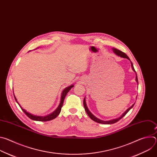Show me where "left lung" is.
Listing matches in <instances>:
<instances>
[{
  "label": "left lung",
  "mask_w": 157,
  "mask_h": 157,
  "mask_svg": "<svg viewBox=\"0 0 157 157\" xmlns=\"http://www.w3.org/2000/svg\"><path fill=\"white\" fill-rule=\"evenodd\" d=\"M113 52H114V53H115V54H116L117 55H118V56H121V57H122V58H127V59H129L130 60V59H129V58H128V56L125 53H124V52H121V51H120V50H117V48H113ZM131 62V61H130ZM131 66H132V69H133V71H135L136 72V71H135V69H134V68H133V64H132V63L131 62ZM136 81L137 82V83H138V79H137V74H136ZM83 104H84V109H85V110H86V113L87 114V115L89 116V117H90L93 121H95V122H98V123H99V124H114V123H116V122H118L119 120H121L124 116H125V115H126V114L128 113V112L130 110V109H131L132 107H133V106L134 105V104H133L130 107H129L128 109H127L126 110V111L125 112H124V113L122 114V115L120 117H119V118H117V119H113V120H110V121H102V120H101V119H98V118H97L96 117H95L90 111L89 110V109H88V108H87V105H86V99H85V98H84V101H83Z\"/></svg>",
  "instance_id": "1"
}]
</instances>
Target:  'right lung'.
Wrapping results in <instances>:
<instances>
[{
	"mask_svg": "<svg viewBox=\"0 0 157 157\" xmlns=\"http://www.w3.org/2000/svg\"><path fill=\"white\" fill-rule=\"evenodd\" d=\"M74 85H71L68 87H67L66 88H65L64 90L62 92V94H61V101H60V103L58 107V108L53 112V113H52V114L48 115V116H35L33 114H32L29 113H28V112H27L25 109H24L23 108H22L20 105L19 104V103L17 102V100L16 99V98L14 96V98H15V99L16 101V102L18 103V104L19 105V106L20 107V108L21 109V110L24 111V113L31 119L33 120V121H41V122H44V121H52L54 119H55L60 113L61 112V107L63 106V102H64V98L67 94V93H68L70 89L73 87ZM14 95V94H13Z\"/></svg>",
	"mask_w": 157,
	"mask_h": 157,
	"instance_id": "right-lung-1",
	"label": "right lung"
}]
</instances>
